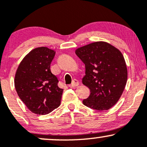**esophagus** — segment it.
I'll return each instance as SVG.
<instances>
[{"label": "esophagus", "instance_id": "obj_1", "mask_svg": "<svg viewBox=\"0 0 147 147\" xmlns=\"http://www.w3.org/2000/svg\"><path fill=\"white\" fill-rule=\"evenodd\" d=\"M79 85V82L78 80H77V79H74L73 81H72V84H70V85L68 86L70 88H72V87H75Z\"/></svg>", "mask_w": 147, "mask_h": 147}]
</instances>
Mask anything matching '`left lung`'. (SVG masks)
<instances>
[{"mask_svg":"<svg viewBox=\"0 0 147 147\" xmlns=\"http://www.w3.org/2000/svg\"><path fill=\"white\" fill-rule=\"evenodd\" d=\"M77 57L85 64L84 85L90 94L83 104L106 111L118 102L127 82V68L122 52L110 43L97 41L77 48Z\"/></svg>","mask_w":147,"mask_h":147,"instance_id":"left-lung-1","label":"left lung"}]
</instances>
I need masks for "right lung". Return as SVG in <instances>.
Wrapping results in <instances>:
<instances>
[{
    "instance_id": "right-lung-1",
    "label": "right lung",
    "mask_w": 147,
    "mask_h": 147,
    "mask_svg": "<svg viewBox=\"0 0 147 147\" xmlns=\"http://www.w3.org/2000/svg\"><path fill=\"white\" fill-rule=\"evenodd\" d=\"M55 55L51 49L36 48L23 58L16 70L14 86L18 97L35 114H48L60 105L63 90L50 70Z\"/></svg>"
}]
</instances>
